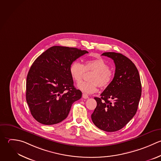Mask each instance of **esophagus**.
I'll return each instance as SVG.
<instances>
[{
    "label": "esophagus",
    "instance_id": "34e87169",
    "mask_svg": "<svg viewBox=\"0 0 161 161\" xmlns=\"http://www.w3.org/2000/svg\"><path fill=\"white\" fill-rule=\"evenodd\" d=\"M82 97L85 99H86V98H88V95L86 94V93H83V95H82Z\"/></svg>",
    "mask_w": 161,
    "mask_h": 161
}]
</instances>
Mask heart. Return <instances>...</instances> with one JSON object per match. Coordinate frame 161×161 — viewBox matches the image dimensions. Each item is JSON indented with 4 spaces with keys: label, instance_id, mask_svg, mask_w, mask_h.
Listing matches in <instances>:
<instances>
[{
    "label": "heart",
    "instance_id": "1",
    "mask_svg": "<svg viewBox=\"0 0 161 161\" xmlns=\"http://www.w3.org/2000/svg\"><path fill=\"white\" fill-rule=\"evenodd\" d=\"M95 70L91 77V82H83L78 84V88L86 93H93L98 90V86L106 88L112 83L114 71L109 68L108 63L102 58H95L85 60L83 64L78 61L73 62L69 69L72 80L79 83L82 79L85 71Z\"/></svg>",
    "mask_w": 161,
    "mask_h": 161
}]
</instances>
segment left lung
Returning a JSON list of instances; mask_svg holds the SVG:
<instances>
[{
  "label": "left lung",
  "instance_id": "obj_1",
  "mask_svg": "<svg viewBox=\"0 0 161 161\" xmlns=\"http://www.w3.org/2000/svg\"><path fill=\"white\" fill-rule=\"evenodd\" d=\"M102 55L114 60L115 73L101 97L95 98L97 105L92 120L98 129L112 132L122 129L136 115L142 86L138 69L127 57L114 52Z\"/></svg>",
  "mask_w": 161,
  "mask_h": 161
}]
</instances>
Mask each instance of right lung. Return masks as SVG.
I'll return each mask as SVG.
<instances>
[{
    "label": "right lung",
    "instance_id": "obj_1",
    "mask_svg": "<svg viewBox=\"0 0 161 161\" xmlns=\"http://www.w3.org/2000/svg\"><path fill=\"white\" fill-rule=\"evenodd\" d=\"M87 51L55 46L42 53L32 63L26 81V101L32 117L44 125L64 120L72 104L82 93L73 85L71 64Z\"/></svg>",
    "mask_w": 161,
    "mask_h": 161
}]
</instances>
